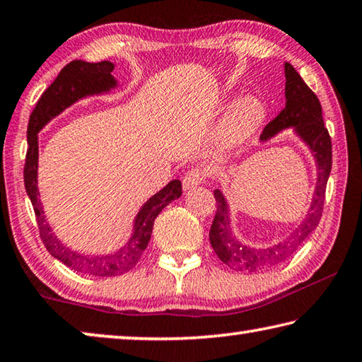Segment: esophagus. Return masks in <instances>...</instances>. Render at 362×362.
<instances>
[{
    "instance_id": "1",
    "label": "esophagus",
    "mask_w": 362,
    "mask_h": 362,
    "mask_svg": "<svg viewBox=\"0 0 362 362\" xmlns=\"http://www.w3.org/2000/svg\"><path fill=\"white\" fill-rule=\"evenodd\" d=\"M203 182H204L203 173H201V170H198V169H193V170H189V173H187L185 177H183V180H182L183 189H192L194 187L201 185Z\"/></svg>"
}]
</instances>
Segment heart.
<instances>
[{
    "mask_svg": "<svg viewBox=\"0 0 362 362\" xmlns=\"http://www.w3.org/2000/svg\"><path fill=\"white\" fill-rule=\"evenodd\" d=\"M267 118V107L259 95L244 94L226 110L216 134V146L220 151L240 148L260 129Z\"/></svg>",
    "mask_w": 362,
    "mask_h": 362,
    "instance_id": "heart-1",
    "label": "heart"
}]
</instances>
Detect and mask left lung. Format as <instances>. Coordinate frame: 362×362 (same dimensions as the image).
<instances>
[{"instance_id":"1","label":"left lung","mask_w":362,"mask_h":362,"mask_svg":"<svg viewBox=\"0 0 362 362\" xmlns=\"http://www.w3.org/2000/svg\"><path fill=\"white\" fill-rule=\"evenodd\" d=\"M286 75V107L276 118L263 129L260 142L265 144L279 132L291 129L293 136L302 140L308 146L316 166L315 192L311 196V203L305 217L296 228L286 236L283 241H278L272 246L255 247L238 240L233 231L230 204L226 201L222 189H214L217 201V212L209 231L211 246L216 250L218 259L235 272L254 273L262 269L273 268L286 262L298 247L305 243L310 233L316 230L322 216L324 194H326L327 179L332 169V144L322 121V108L316 94L305 84L302 76L296 69L284 62Z\"/></svg>"}]
</instances>
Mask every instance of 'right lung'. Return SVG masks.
<instances>
[{
	"mask_svg": "<svg viewBox=\"0 0 362 362\" xmlns=\"http://www.w3.org/2000/svg\"><path fill=\"white\" fill-rule=\"evenodd\" d=\"M115 65L108 60L90 64L84 60H73L60 70L54 83L42 93L41 99L36 103L33 113L30 115L27 129V159L23 180L30 201H32L36 220H38L40 235L45 243L47 252L54 259L65 263L66 267L78 273L90 274V276H119L137 265L151 238L153 222L158 214L166 207L170 201L182 196V182L170 180L166 187L158 193L150 196L140 207L137 216L134 217L132 233L127 241L113 252L108 254H83L71 249L70 246L57 238L49 225L42 209L38 188V134L45 129L47 122L57 118L66 108L75 105L76 102L93 95L110 94L118 89V81L112 75Z\"/></svg>",
	"mask_w": 362,
	"mask_h": 362,
	"instance_id": "right-lung-1",
	"label": "right lung"
}]
</instances>
